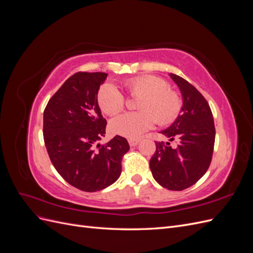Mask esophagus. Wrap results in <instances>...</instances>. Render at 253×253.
<instances>
[{"label":"esophagus","mask_w":253,"mask_h":253,"mask_svg":"<svg viewBox=\"0 0 253 253\" xmlns=\"http://www.w3.org/2000/svg\"><path fill=\"white\" fill-rule=\"evenodd\" d=\"M140 141V139H128V144L131 147H135V145L138 144V142Z\"/></svg>","instance_id":"1"}]
</instances>
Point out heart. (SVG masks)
Returning a JSON list of instances; mask_svg holds the SVG:
<instances>
[{"label":"heart","instance_id":"b5f03b06","mask_svg":"<svg viewBox=\"0 0 253 253\" xmlns=\"http://www.w3.org/2000/svg\"><path fill=\"white\" fill-rule=\"evenodd\" d=\"M124 86L128 96L139 97L136 101L138 112H129L112 119L111 131L136 139L153 126H166L173 122L181 111L179 95L169 88V84L156 76H139L125 81ZM97 102L103 113L109 116L124 110L126 97L112 83H104L97 93Z\"/></svg>","mask_w":253,"mask_h":253}]
</instances>
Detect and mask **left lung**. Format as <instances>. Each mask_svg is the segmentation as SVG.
<instances>
[{"instance_id":"1","label":"left lung","mask_w":253,"mask_h":253,"mask_svg":"<svg viewBox=\"0 0 253 253\" xmlns=\"http://www.w3.org/2000/svg\"><path fill=\"white\" fill-rule=\"evenodd\" d=\"M170 77L182 95L181 114L160 133L178 144L155 142L150 160L153 177L168 190L181 191L193 186L210 167L215 141V126L209 103L192 84L175 74Z\"/></svg>"}]
</instances>
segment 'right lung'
<instances>
[{"label": "right lung", "instance_id": "right-lung-1", "mask_svg": "<svg viewBox=\"0 0 253 253\" xmlns=\"http://www.w3.org/2000/svg\"><path fill=\"white\" fill-rule=\"evenodd\" d=\"M105 73L79 72L68 78L44 110L43 137L50 162L70 185L85 192L111 186L121 174L129 145L116 135L103 145L106 120L97 102Z\"/></svg>", "mask_w": 253, "mask_h": 253}]
</instances>
